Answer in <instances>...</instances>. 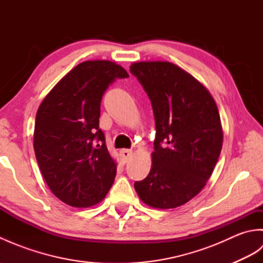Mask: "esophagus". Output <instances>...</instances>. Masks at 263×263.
Instances as JSON below:
<instances>
[{"mask_svg":"<svg viewBox=\"0 0 263 263\" xmlns=\"http://www.w3.org/2000/svg\"><path fill=\"white\" fill-rule=\"evenodd\" d=\"M120 156H121V160L123 164H125L126 161L131 158L132 156V150L130 149H122L120 152Z\"/></svg>","mask_w":263,"mask_h":263,"instance_id":"obj_1","label":"esophagus"}]
</instances>
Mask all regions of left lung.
Segmentation results:
<instances>
[{"label":"left lung","mask_w":263,"mask_h":263,"mask_svg":"<svg viewBox=\"0 0 263 263\" xmlns=\"http://www.w3.org/2000/svg\"><path fill=\"white\" fill-rule=\"evenodd\" d=\"M130 71L156 122L152 170L135 189L152 208H176L200 193L215 168L224 139L219 111L208 89L174 63L142 61Z\"/></svg>","instance_id":"obj_1"}]
</instances>
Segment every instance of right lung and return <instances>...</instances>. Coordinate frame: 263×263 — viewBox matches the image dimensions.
Wrapping results in <instances>:
<instances>
[{
  "instance_id": "1",
  "label": "right lung",
  "mask_w": 263,
  "mask_h": 263,
  "mask_svg": "<svg viewBox=\"0 0 263 263\" xmlns=\"http://www.w3.org/2000/svg\"><path fill=\"white\" fill-rule=\"evenodd\" d=\"M124 68L107 60L85 61L66 73L39 105L33 149L42 175L64 203H99L114 183L117 163L99 128L100 102Z\"/></svg>"
}]
</instances>
